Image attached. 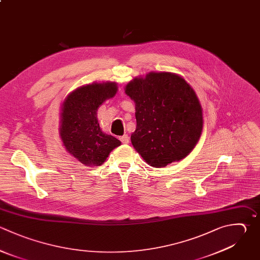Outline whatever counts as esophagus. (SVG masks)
Here are the masks:
<instances>
[{"label":"esophagus","instance_id":"obj_1","mask_svg":"<svg viewBox=\"0 0 260 260\" xmlns=\"http://www.w3.org/2000/svg\"><path fill=\"white\" fill-rule=\"evenodd\" d=\"M120 140L122 141L123 144H128L129 143V136L128 135H123L122 137H120Z\"/></svg>","mask_w":260,"mask_h":260}]
</instances>
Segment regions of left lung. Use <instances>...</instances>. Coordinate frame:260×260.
<instances>
[{
    "label": "left lung",
    "mask_w": 260,
    "mask_h": 260,
    "mask_svg": "<svg viewBox=\"0 0 260 260\" xmlns=\"http://www.w3.org/2000/svg\"><path fill=\"white\" fill-rule=\"evenodd\" d=\"M124 89L135 103L131 142L142 158L153 168L185 158L203 129L202 108L191 85L176 73L150 72Z\"/></svg>",
    "instance_id": "1"
}]
</instances>
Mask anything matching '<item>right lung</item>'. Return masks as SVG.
Instances as JSON below:
<instances>
[{
    "instance_id": "add662e5",
    "label": "right lung",
    "mask_w": 260,
    "mask_h": 260,
    "mask_svg": "<svg viewBox=\"0 0 260 260\" xmlns=\"http://www.w3.org/2000/svg\"><path fill=\"white\" fill-rule=\"evenodd\" d=\"M117 82H93L70 92L61 106L59 136L66 150L87 167L103 165L121 141L104 133L98 110L116 95Z\"/></svg>"
}]
</instances>
